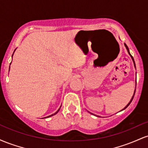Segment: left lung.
I'll list each match as a JSON object with an SVG mask.
<instances>
[{
  "label": "left lung",
  "instance_id": "8db88e82",
  "mask_svg": "<svg viewBox=\"0 0 148 148\" xmlns=\"http://www.w3.org/2000/svg\"><path fill=\"white\" fill-rule=\"evenodd\" d=\"M125 47H126V49H127V51H128V53H129V54H130V55L131 56V57H132V60H133V61H134V65H135V66H136V64H135V62H134V58H133V57H132V55H131V54H130V51H129V48H128V47H127V46L126 45V44H125ZM135 92H136V90H135V91H134V95H133V97H132V99H131V101H130V102H129V103H128V104H127V106H125V108H124V109H125V108H127V106H129V105H130V103H131V102H132V100H133V99H134V95H135ZM124 109H123V110H124Z\"/></svg>",
  "mask_w": 148,
  "mask_h": 148
}]
</instances>
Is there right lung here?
Listing matches in <instances>:
<instances>
[{
	"instance_id": "obj_1",
	"label": "right lung",
	"mask_w": 148,
	"mask_h": 148,
	"mask_svg": "<svg viewBox=\"0 0 148 148\" xmlns=\"http://www.w3.org/2000/svg\"><path fill=\"white\" fill-rule=\"evenodd\" d=\"M12 56H13V54H12ZM60 108H59V109L58 110V111L57 112H56V113H53V114H52V115H49V116H48V117H51V116H53V115H55V114H56V113H58V112L59 111V110H60Z\"/></svg>"
}]
</instances>
